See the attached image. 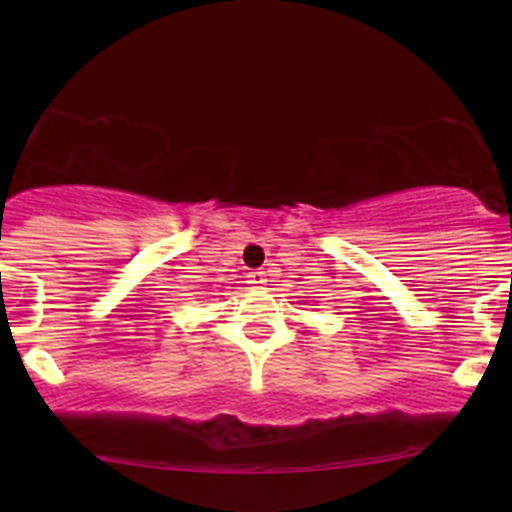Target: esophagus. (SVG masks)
Returning <instances> with one entry per match:
<instances>
[{
  "mask_svg": "<svg viewBox=\"0 0 512 512\" xmlns=\"http://www.w3.org/2000/svg\"><path fill=\"white\" fill-rule=\"evenodd\" d=\"M248 284L255 286V289H260L262 284H267V274L260 272V269H255V272L248 274Z\"/></svg>",
  "mask_w": 512,
  "mask_h": 512,
  "instance_id": "1",
  "label": "esophagus"
}]
</instances>
